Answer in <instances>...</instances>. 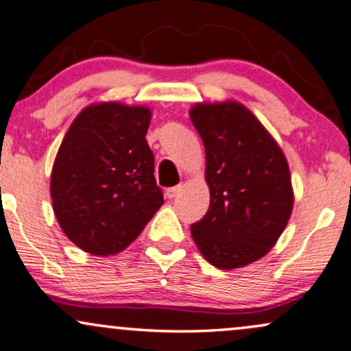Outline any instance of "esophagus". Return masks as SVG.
Instances as JSON below:
<instances>
[{
	"instance_id": "34e87169",
	"label": "esophagus",
	"mask_w": 351,
	"mask_h": 351,
	"mask_svg": "<svg viewBox=\"0 0 351 351\" xmlns=\"http://www.w3.org/2000/svg\"><path fill=\"white\" fill-rule=\"evenodd\" d=\"M181 188H183V184H176V186H173V188H168L167 189V197H175L176 194H178L180 191H181Z\"/></svg>"
}]
</instances>
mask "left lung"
<instances>
[{"label": "left lung", "mask_w": 351, "mask_h": 351, "mask_svg": "<svg viewBox=\"0 0 351 351\" xmlns=\"http://www.w3.org/2000/svg\"><path fill=\"white\" fill-rule=\"evenodd\" d=\"M206 150L210 204L191 235L214 267L234 269L267 255L293 210L288 162L239 103L196 104L189 112Z\"/></svg>", "instance_id": "obj_1"}]
</instances>
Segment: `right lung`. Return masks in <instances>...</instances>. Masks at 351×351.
I'll return each mask as SVG.
<instances>
[{
  "label": "right lung",
  "instance_id": "right-lung-1",
  "mask_svg": "<svg viewBox=\"0 0 351 351\" xmlns=\"http://www.w3.org/2000/svg\"><path fill=\"white\" fill-rule=\"evenodd\" d=\"M147 108L103 103L71 122L55 158L50 194L65 235L82 250H124L163 204L145 141Z\"/></svg>",
  "mask_w": 351,
  "mask_h": 351
}]
</instances>
